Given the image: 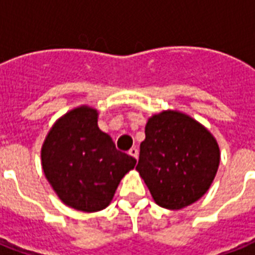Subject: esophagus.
Wrapping results in <instances>:
<instances>
[{"instance_id": "34e87169", "label": "esophagus", "mask_w": 255, "mask_h": 255, "mask_svg": "<svg viewBox=\"0 0 255 255\" xmlns=\"http://www.w3.org/2000/svg\"><path fill=\"white\" fill-rule=\"evenodd\" d=\"M129 154L131 155V157H134V158L137 159L138 158V149L134 146V147H131V149L129 150Z\"/></svg>"}]
</instances>
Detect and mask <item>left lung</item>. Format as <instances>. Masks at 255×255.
I'll return each instance as SVG.
<instances>
[{
  "mask_svg": "<svg viewBox=\"0 0 255 255\" xmlns=\"http://www.w3.org/2000/svg\"><path fill=\"white\" fill-rule=\"evenodd\" d=\"M137 169L157 205L170 210L198 201L212 185L220 147L205 126L177 110L149 118Z\"/></svg>",
  "mask_w": 255,
  "mask_h": 255,
  "instance_id": "8db88e82",
  "label": "left lung"
}]
</instances>
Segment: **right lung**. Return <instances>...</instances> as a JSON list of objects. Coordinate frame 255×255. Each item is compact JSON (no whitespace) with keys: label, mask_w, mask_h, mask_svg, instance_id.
Segmentation results:
<instances>
[{"label":"right lung","mask_w":255,"mask_h":255,"mask_svg":"<svg viewBox=\"0 0 255 255\" xmlns=\"http://www.w3.org/2000/svg\"><path fill=\"white\" fill-rule=\"evenodd\" d=\"M89 106L70 110L47 133L41 159L45 177L65 205L81 212L105 209L118 183L135 166V158L116 149L98 128Z\"/></svg>","instance_id":"right-lung-1"}]
</instances>
